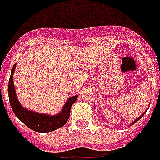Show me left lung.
Here are the masks:
<instances>
[{"mask_svg": "<svg viewBox=\"0 0 160 160\" xmlns=\"http://www.w3.org/2000/svg\"><path fill=\"white\" fill-rule=\"evenodd\" d=\"M146 112H147V111H145V112H144L143 114H141V115H140V116H139V117H138V118H137V119H135V120H134V121H133V122H131V124H130V126L133 125V124H134V123H135V122H138V121H139V120H140V119L141 118V117H142V116H143L144 114H145V113H146Z\"/></svg>", "mask_w": 160, "mask_h": 160, "instance_id": "left-lung-1", "label": "left lung"}]
</instances>
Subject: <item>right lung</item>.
Returning a JSON list of instances; mask_svg holds the SVG:
<instances>
[{"mask_svg": "<svg viewBox=\"0 0 160 160\" xmlns=\"http://www.w3.org/2000/svg\"><path fill=\"white\" fill-rule=\"evenodd\" d=\"M16 68V63L12 68L10 75L9 82H8V98L11 108L16 117L20 122L29 128L38 132H48L54 131L64 126L68 122L71 113V108L72 104L78 99V96L69 97L62 110L58 114L51 115V114H42L35 111L29 110L24 108L18 100L15 91V87L13 83V73Z\"/></svg>", "mask_w": 160, "mask_h": 160, "instance_id": "obj_1", "label": "right lung"}]
</instances>
